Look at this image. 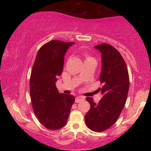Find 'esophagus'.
Listing matches in <instances>:
<instances>
[{"instance_id":"1","label":"esophagus","mask_w":151,"mask_h":151,"mask_svg":"<svg viewBox=\"0 0 151 151\" xmlns=\"http://www.w3.org/2000/svg\"><path fill=\"white\" fill-rule=\"evenodd\" d=\"M83 100H85V97L82 96H78L76 97L75 102H76V103H79V102L83 101Z\"/></svg>"}]
</instances>
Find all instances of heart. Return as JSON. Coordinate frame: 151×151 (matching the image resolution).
<instances>
[{
	"instance_id": "b5f03b06",
	"label": "heart",
	"mask_w": 151,
	"mask_h": 151,
	"mask_svg": "<svg viewBox=\"0 0 151 151\" xmlns=\"http://www.w3.org/2000/svg\"><path fill=\"white\" fill-rule=\"evenodd\" d=\"M85 60H91V59H94L93 58H92L91 57H90V56H88L87 54H85Z\"/></svg>"
}]
</instances>
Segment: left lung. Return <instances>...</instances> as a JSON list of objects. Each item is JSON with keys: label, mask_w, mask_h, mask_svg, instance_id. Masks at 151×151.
<instances>
[{"label": "left lung", "mask_w": 151, "mask_h": 151, "mask_svg": "<svg viewBox=\"0 0 151 151\" xmlns=\"http://www.w3.org/2000/svg\"><path fill=\"white\" fill-rule=\"evenodd\" d=\"M101 52L102 68L99 88L103 98L98 103L86 97L91 108L85 116L86 126L94 132L109 129L119 119L126 103L129 76L124 58L118 50L106 43L94 47Z\"/></svg>", "instance_id": "obj_1"}]
</instances>
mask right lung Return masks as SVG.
<instances>
[{"label":"right lung","instance_id":"1","mask_svg":"<svg viewBox=\"0 0 151 151\" xmlns=\"http://www.w3.org/2000/svg\"><path fill=\"white\" fill-rule=\"evenodd\" d=\"M73 42L50 40L40 48L32 66L30 94L32 109L39 122L50 130L66 124L75 97L59 93L56 82L63 69L64 57Z\"/></svg>","mask_w":151,"mask_h":151}]
</instances>
